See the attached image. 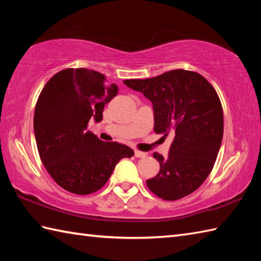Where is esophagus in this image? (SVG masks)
<instances>
[{
    "label": "esophagus",
    "mask_w": 261,
    "mask_h": 261,
    "mask_svg": "<svg viewBox=\"0 0 261 261\" xmlns=\"http://www.w3.org/2000/svg\"><path fill=\"white\" fill-rule=\"evenodd\" d=\"M135 156L137 157V158H145L146 156H147V153L146 152H143V151H140V150H135Z\"/></svg>",
    "instance_id": "esophagus-1"
}]
</instances>
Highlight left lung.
Wrapping results in <instances>:
<instances>
[{"label": "left lung", "mask_w": 261, "mask_h": 261, "mask_svg": "<svg viewBox=\"0 0 261 261\" xmlns=\"http://www.w3.org/2000/svg\"><path fill=\"white\" fill-rule=\"evenodd\" d=\"M123 83L150 99L154 132L175 135L167 157L153 153L160 170L147 180L148 188L166 201L190 195L207 178L222 142L223 111L218 94L202 75L185 69Z\"/></svg>", "instance_id": "8db88e82"}]
</instances>
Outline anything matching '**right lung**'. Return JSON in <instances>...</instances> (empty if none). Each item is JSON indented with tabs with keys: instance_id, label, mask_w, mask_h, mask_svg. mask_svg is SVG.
Here are the masks:
<instances>
[{
	"instance_id": "1",
	"label": "right lung",
	"mask_w": 261,
	"mask_h": 261,
	"mask_svg": "<svg viewBox=\"0 0 261 261\" xmlns=\"http://www.w3.org/2000/svg\"><path fill=\"white\" fill-rule=\"evenodd\" d=\"M119 92L105 76L86 68L59 71L47 82L36 104L33 129L39 156L64 190L87 195L102 188L122 158L135 152L118 142H104L87 131L90 120L102 121L105 104Z\"/></svg>"
}]
</instances>
